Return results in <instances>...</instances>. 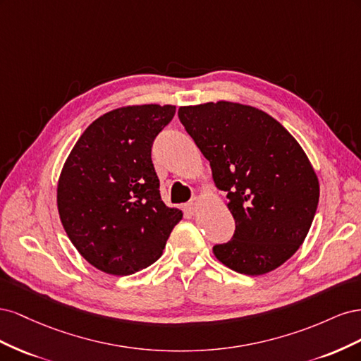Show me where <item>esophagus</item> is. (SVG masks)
<instances>
[{
  "mask_svg": "<svg viewBox=\"0 0 361 361\" xmlns=\"http://www.w3.org/2000/svg\"><path fill=\"white\" fill-rule=\"evenodd\" d=\"M199 204H200V199H199V197H192V199L188 202V204H187V211L195 212V211H197Z\"/></svg>",
  "mask_w": 361,
  "mask_h": 361,
  "instance_id": "1",
  "label": "esophagus"
}]
</instances>
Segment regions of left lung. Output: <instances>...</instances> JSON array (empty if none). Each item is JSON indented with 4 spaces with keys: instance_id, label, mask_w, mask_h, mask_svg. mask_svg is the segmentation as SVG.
I'll list each match as a JSON object with an SVG mask.
<instances>
[{
    "instance_id": "1",
    "label": "left lung",
    "mask_w": 361,
    "mask_h": 361,
    "mask_svg": "<svg viewBox=\"0 0 361 361\" xmlns=\"http://www.w3.org/2000/svg\"><path fill=\"white\" fill-rule=\"evenodd\" d=\"M180 123L209 161L235 218L215 257L247 276L279 268L300 248L316 214L319 182L288 130L253 106L209 102L180 106Z\"/></svg>"
}]
</instances>
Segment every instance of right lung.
<instances>
[{
	"label": "right lung",
	"mask_w": 361,
	"mask_h": 361,
	"mask_svg": "<svg viewBox=\"0 0 361 361\" xmlns=\"http://www.w3.org/2000/svg\"><path fill=\"white\" fill-rule=\"evenodd\" d=\"M171 105L110 111L84 130L64 164L57 204L72 244L94 268L129 276L157 262L182 212L164 204L152 146Z\"/></svg>",
	"instance_id": "obj_1"
}]
</instances>
